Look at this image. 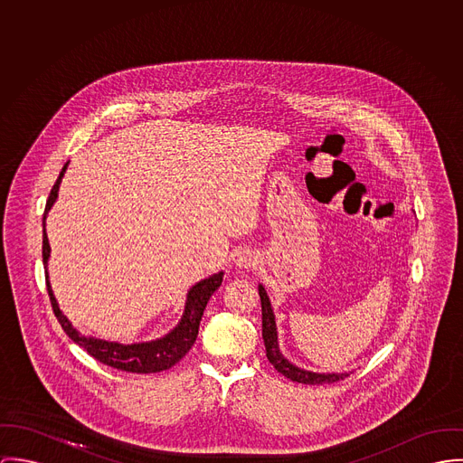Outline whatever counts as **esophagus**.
I'll use <instances>...</instances> for the list:
<instances>
[{
    "mask_svg": "<svg viewBox=\"0 0 463 463\" xmlns=\"http://www.w3.org/2000/svg\"><path fill=\"white\" fill-rule=\"evenodd\" d=\"M234 262H236V266L238 268H252V266H256L257 257L254 252H250V250H241L236 259H234Z\"/></svg>",
    "mask_w": 463,
    "mask_h": 463,
    "instance_id": "1",
    "label": "esophagus"
}]
</instances>
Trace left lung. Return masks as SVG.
<instances>
[{
	"instance_id": "8db88e82",
	"label": "left lung",
	"mask_w": 463,
	"mask_h": 463,
	"mask_svg": "<svg viewBox=\"0 0 463 463\" xmlns=\"http://www.w3.org/2000/svg\"><path fill=\"white\" fill-rule=\"evenodd\" d=\"M259 289V297H260V310H262V341L266 346V357L271 362V365L282 373L286 378L298 382V383H307V385H319V383H332V382H339L343 378H346L350 373H317V371H310L304 369L297 364H293L288 357H284V354L280 352L279 346V332H277V321H275V314L273 307L269 302V297L264 289L262 284L257 286Z\"/></svg>"
}]
</instances>
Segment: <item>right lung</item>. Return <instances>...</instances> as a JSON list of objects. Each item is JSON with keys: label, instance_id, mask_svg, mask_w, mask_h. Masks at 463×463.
Segmentation results:
<instances>
[{"label": "right lung", "instance_id": "obj_1", "mask_svg": "<svg viewBox=\"0 0 463 463\" xmlns=\"http://www.w3.org/2000/svg\"><path fill=\"white\" fill-rule=\"evenodd\" d=\"M69 166V161L63 165L54 186L52 188V194L46 203V211L43 218V260L46 268V284H48V293L52 300L54 316L58 317L63 332L81 348H85L94 359L103 362L106 365H111L115 369H122L128 373H157L172 367L175 362L183 359L190 348L194 346L197 334H199V325L204 314L207 302L211 295L222 286L223 280V271L213 273L206 279L195 282L188 293H186V302H184V310L177 325L168 330L165 335L153 339V341H142V343H131V345H122L117 341H106L99 337L85 335L78 332L72 323L67 319V316L60 310V306L52 295V284H50V275H48V262L52 256V247L50 240L46 234V218L54 206L58 199V190L60 183L65 175V170Z\"/></svg>", "mask_w": 463, "mask_h": 463}]
</instances>
